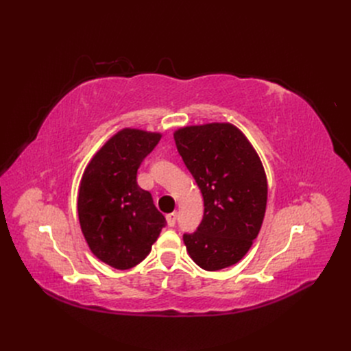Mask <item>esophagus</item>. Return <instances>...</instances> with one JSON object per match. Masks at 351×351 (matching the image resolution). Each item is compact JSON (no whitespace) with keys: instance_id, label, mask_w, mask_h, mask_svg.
<instances>
[{"instance_id":"1","label":"esophagus","mask_w":351,"mask_h":351,"mask_svg":"<svg viewBox=\"0 0 351 351\" xmlns=\"http://www.w3.org/2000/svg\"><path fill=\"white\" fill-rule=\"evenodd\" d=\"M177 217H178V214H177V211H174V213H170V214H167V223H169V226L170 227H174L176 226V223H177Z\"/></svg>"}]
</instances>
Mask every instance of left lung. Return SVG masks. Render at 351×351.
Wrapping results in <instances>:
<instances>
[{"label": "left lung", "mask_w": 351, "mask_h": 351, "mask_svg": "<svg viewBox=\"0 0 351 351\" xmlns=\"http://www.w3.org/2000/svg\"><path fill=\"white\" fill-rule=\"evenodd\" d=\"M174 140L204 199L202 223L182 240L202 269H226L245 256L261 228L267 206L263 164L232 124L180 128Z\"/></svg>", "instance_id": "obj_1"}]
</instances>
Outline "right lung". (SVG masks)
<instances>
[{"label": "right lung", "instance_id": "right-lung-1", "mask_svg": "<svg viewBox=\"0 0 351 351\" xmlns=\"http://www.w3.org/2000/svg\"><path fill=\"white\" fill-rule=\"evenodd\" d=\"M161 136L124 128L93 157L78 191V219L88 247L106 264L128 270L141 263L167 221L137 171Z\"/></svg>", "mask_w": 351, "mask_h": 351}]
</instances>
